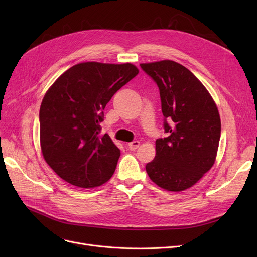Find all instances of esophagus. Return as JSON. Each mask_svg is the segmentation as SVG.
Returning <instances> with one entry per match:
<instances>
[{
  "label": "esophagus",
  "mask_w": 257,
  "mask_h": 257,
  "mask_svg": "<svg viewBox=\"0 0 257 257\" xmlns=\"http://www.w3.org/2000/svg\"><path fill=\"white\" fill-rule=\"evenodd\" d=\"M139 147H140V142L139 141H134V142H131V143L128 144V148L131 151L137 150Z\"/></svg>",
  "instance_id": "1"
}]
</instances>
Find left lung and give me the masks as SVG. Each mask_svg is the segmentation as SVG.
Segmentation results:
<instances>
[{"mask_svg":"<svg viewBox=\"0 0 257 257\" xmlns=\"http://www.w3.org/2000/svg\"><path fill=\"white\" fill-rule=\"evenodd\" d=\"M140 65L158 86L168 133L156 140L155 158L146 165V171L161 188L184 191L214 164L221 137L218 107L185 66L172 60Z\"/></svg>","mask_w":257,"mask_h":257,"instance_id":"1","label":"left lung"}]
</instances>
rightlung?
I'll return each mask as SVG.
<instances>
[{
  "instance_id": "right-lung-1",
  "label": "right lung",
  "mask_w": 257,
  "mask_h": 257,
  "mask_svg": "<svg viewBox=\"0 0 257 257\" xmlns=\"http://www.w3.org/2000/svg\"><path fill=\"white\" fill-rule=\"evenodd\" d=\"M139 74L131 63H78L46 92L39 109L40 147L46 163L64 181L89 188L113 175L120 151L101 134L104 108Z\"/></svg>"
}]
</instances>
